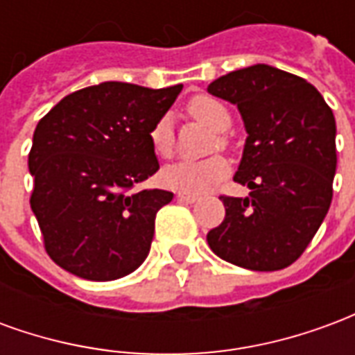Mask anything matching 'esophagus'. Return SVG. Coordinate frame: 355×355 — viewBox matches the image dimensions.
Segmentation results:
<instances>
[{
  "mask_svg": "<svg viewBox=\"0 0 355 355\" xmlns=\"http://www.w3.org/2000/svg\"><path fill=\"white\" fill-rule=\"evenodd\" d=\"M178 200L188 201V203H196V201L200 200V196L198 193H188V192H178Z\"/></svg>",
  "mask_w": 355,
  "mask_h": 355,
  "instance_id": "1",
  "label": "esophagus"
}]
</instances>
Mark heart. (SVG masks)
Here are the masks:
<instances>
[{
    "instance_id": "1",
    "label": "heart",
    "mask_w": 355,
    "mask_h": 355,
    "mask_svg": "<svg viewBox=\"0 0 355 355\" xmlns=\"http://www.w3.org/2000/svg\"><path fill=\"white\" fill-rule=\"evenodd\" d=\"M186 110L196 121L209 127L211 131L218 132L215 139L211 140V150H218V148L223 150V148L228 146V140L220 132L230 127L232 117L223 102L215 96H209V94H198L188 102ZM150 144H152V150L157 157H163V159L171 157V154H173V132H171L167 117H162L155 121L152 131H150ZM226 175H228V163L224 162L223 157L215 155V157H209L203 162H178L167 165L162 171V180L163 184L169 186L173 190L196 193L220 182Z\"/></svg>"
}]
</instances>
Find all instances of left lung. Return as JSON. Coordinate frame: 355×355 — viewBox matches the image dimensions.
Returning a JSON list of instances; mask_svg holds the SVG:
<instances>
[{"label": "left lung", "mask_w": 355, "mask_h": 355, "mask_svg": "<svg viewBox=\"0 0 355 355\" xmlns=\"http://www.w3.org/2000/svg\"><path fill=\"white\" fill-rule=\"evenodd\" d=\"M207 91L238 104L249 137L234 180L251 190L249 198L220 196L226 216L207 234L209 247L247 270L291 266L333 200V110L312 83L268 64L220 76Z\"/></svg>", "instance_id": "obj_1"}]
</instances>
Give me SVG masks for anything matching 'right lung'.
I'll return each mask as SVG.
<instances>
[{
    "label": "right lung",
    "instance_id": "1",
    "mask_svg": "<svg viewBox=\"0 0 355 355\" xmlns=\"http://www.w3.org/2000/svg\"><path fill=\"white\" fill-rule=\"evenodd\" d=\"M180 91L104 81L68 94L40 119L28 154L30 205L58 266L110 282L144 262L155 215L173 193L135 186L159 169L150 131Z\"/></svg>",
    "mask_w": 355,
    "mask_h": 355
}]
</instances>
